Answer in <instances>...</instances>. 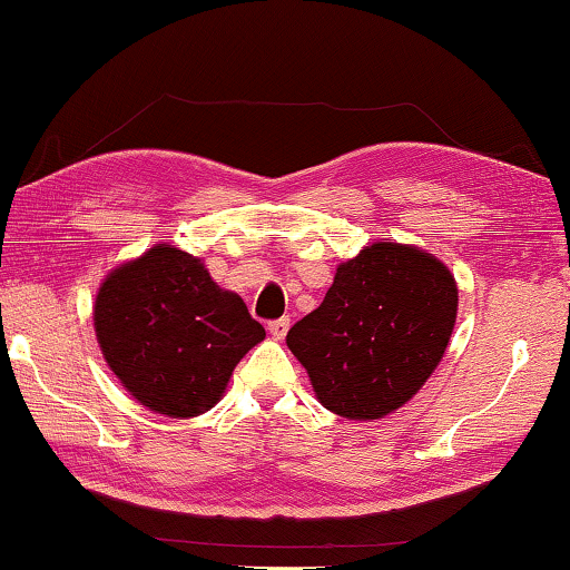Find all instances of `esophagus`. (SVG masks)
Masks as SVG:
<instances>
[{"instance_id":"esophagus-1","label":"esophagus","mask_w":570,"mask_h":570,"mask_svg":"<svg viewBox=\"0 0 570 570\" xmlns=\"http://www.w3.org/2000/svg\"><path fill=\"white\" fill-rule=\"evenodd\" d=\"M286 332H288V320H286V317L268 322V334H271V337H274V340H284Z\"/></svg>"}]
</instances>
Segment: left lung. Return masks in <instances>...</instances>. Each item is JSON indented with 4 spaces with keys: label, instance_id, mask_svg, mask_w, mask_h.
Returning a JSON list of instances; mask_svg holds the SVG:
<instances>
[{
    "label": "left lung",
    "instance_id": "obj_1",
    "mask_svg": "<svg viewBox=\"0 0 570 570\" xmlns=\"http://www.w3.org/2000/svg\"><path fill=\"white\" fill-rule=\"evenodd\" d=\"M456 309V278L433 253L377 240L337 266L324 302L288 330L286 345L324 409L375 421L429 381Z\"/></svg>",
    "mask_w": 570,
    "mask_h": 570
}]
</instances>
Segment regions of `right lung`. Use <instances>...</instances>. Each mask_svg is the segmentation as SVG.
<instances>
[{
    "label": "right lung",
    "mask_w": 570,
    "mask_h": 570,
    "mask_svg": "<svg viewBox=\"0 0 570 570\" xmlns=\"http://www.w3.org/2000/svg\"><path fill=\"white\" fill-rule=\"evenodd\" d=\"M94 327L106 365L144 409L193 419L223 399L266 330L193 253L157 243L104 278Z\"/></svg>",
    "instance_id": "right-lung-1"
}]
</instances>
